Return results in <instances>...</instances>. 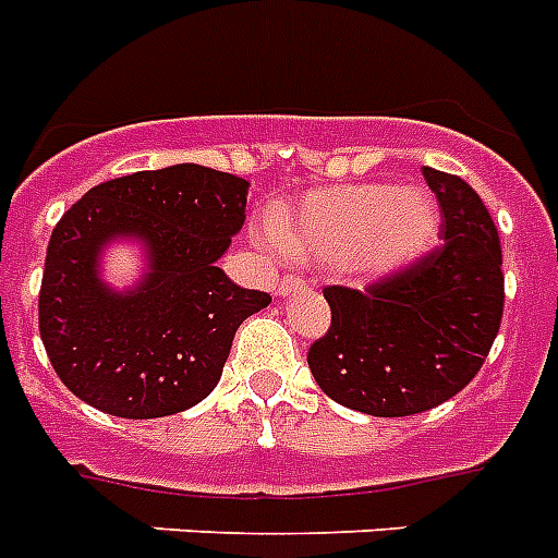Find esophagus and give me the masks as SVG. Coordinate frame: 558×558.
<instances>
[{
    "mask_svg": "<svg viewBox=\"0 0 558 558\" xmlns=\"http://www.w3.org/2000/svg\"><path fill=\"white\" fill-rule=\"evenodd\" d=\"M301 289H306V280L301 278V275H283L278 283V294L280 298H289V294L301 292Z\"/></svg>",
    "mask_w": 558,
    "mask_h": 558,
    "instance_id": "obj_1",
    "label": "esophagus"
}]
</instances>
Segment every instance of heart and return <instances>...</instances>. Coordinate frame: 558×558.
Returning a JSON list of instances; mask_svg holds the SVG:
<instances>
[{
	"label": "heart",
	"instance_id": "heart-1",
	"mask_svg": "<svg viewBox=\"0 0 558 558\" xmlns=\"http://www.w3.org/2000/svg\"><path fill=\"white\" fill-rule=\"evenodd\" d=\"M269 234L280 255L298 264L347 260L364 278H389L433 246L438 208L421 189L329 185L292 208H271Z\"/></svg>",
	"mask_w": 558,
	"mask_h": 558
}]
</instances>
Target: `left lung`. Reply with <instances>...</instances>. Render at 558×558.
Here are the masks:
<instances>
[{
	"instance_id": "obj_1",
	"label": "left lung",
	"mask_w": 558,
	"mask_h": 558,
	"mask_svg": "<svg viewBox=\"0 0 558 558\" xmlns=\"http://www.w3.org/2000/svg\"><path fill=\"white\" fill-rule=\"evenodd\" d=\"M441 243L366 289L326 287L332 324L310 347L318 387L350 410L401 418L468 387L501 326L505 275L490 211L461 177L424 169Z\"/></svg>"
}]
</instances>
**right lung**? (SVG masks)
<instances>
[{
	"instance_id": "1",
	"label": "right lung",
	"mask_w": 558,
	"mask_h": 558,
	"mask_svg": "<svg viewBox=\"0 0 558 558\" xmlns=\"http://www.w3.org/2000/svg\"><path fill=\"white\" fill-rule=\"evenodd\" d=\"M248 183L180 162L94 185L57 223L39 289V335L59 381L120 418H162L217 387L238 326L271 298L215 264L246 220ZM114 236L147 243L149 275L111 293L96 275Z\"/></svg>"
}]
</instances>
